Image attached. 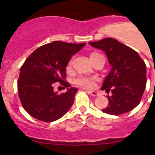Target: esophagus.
I'll return each mask as SVG.
<instances>
[{
	"label": "esophagus",
	"instance_id": "1",
	"mask_svg": "<svg viewBox=\"0 0 155 155\" xmlns=\"http://www.w3.org/2000/svg\"><path fill=\"white\" fill-rule=\"evenodd\" d=\"M87 92H88L91 95H92V96H94V97H97V96H99V94H100L97 91H87Z\"/></svg>",
	"mask_w": 155,
	"mask_h": 155
}]
</instances>
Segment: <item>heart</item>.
<instances>
[{
  "instance_id": "1",
  "label": "heart",
  "mask_w": 155,
  "mask_h": 155,
  "mask_svg": "<svg viewBox=\"0 0 155 155\" xmlns=\"http://www.w3.org/2000/svg\"><path fill=\"white\" fill-rule=\"evenodd\" d=\"M95 54H92L91 55H95ZM73 62V58L70 60L68 62V68H70L72 66ZM75 84H76L79 86L84 87V88H92L94 86V82L93 78H89V77H85V76H79V77L76 78L74 80Z\"/></svg>"
}]
</instances>
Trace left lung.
<instances>
[{
	"label": "left lung",
	"mask_w": 155,
	"mask_h": 155,
	"mask_svg": "<svg viewBox=\"0 0 155 155\" xmlns=\"http://www.w3.org/2000/svg\"><path fill=\"white\" fill-rule=\"evenodd\" d=\"M89 44L106 53L110 72L105 78L101 90L107 96L109 105L104 113L118 115L130 112L139 105L146 85V66L138 53L133 48L112 38H105Z\"/></svg>",
	"instance_id": "1"
}]
</instances>
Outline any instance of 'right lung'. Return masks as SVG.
I'll use <instances>...</instances> for the list:
<instances>
[{"label": "right lung", "mask_w": 155, "mask_h": 155, "mask_svg": "<svg viewBox=\"0 0 155 155\" xmlns=\"http://www.w3.org/2000/svg\"><path fill=\"white\" fill-rule=\"evenodd\" d=\"M86 43L54 41L40 46L25 60L20 69L18 93L21 105L34 118L51 122L63 117L74 102L78 90L64 79L66 68L72 56ZM61 82L68 87L58 95L53 85Z\"/></svg>", "instance_id": "right-lung-1"}]
</instances>
